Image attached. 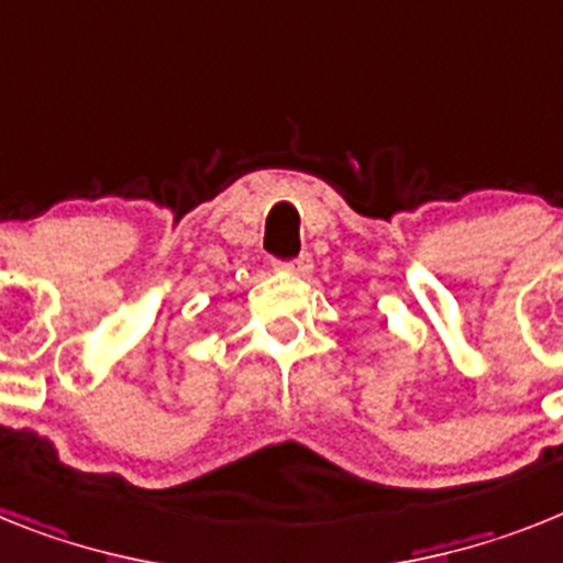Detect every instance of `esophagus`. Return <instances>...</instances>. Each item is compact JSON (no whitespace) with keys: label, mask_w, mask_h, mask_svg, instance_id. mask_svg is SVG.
<instances>
[{"label":"esophagus","mask_w":563,"mask_h":563,"mask_svg":"<svg viewBox=\"0 0 563 563\" xmlns=\"http://www.w3.org/2000/svg\"><path fill=\"white\" fill-rule=\"evenodd\" d=\"M277 266L283 268V272H288V275H297V277H306L314 268V261H311L309 252H300L297 257H291V261H280Z\"/></svg>","instance_id":"34e87169"}]
</instances>
